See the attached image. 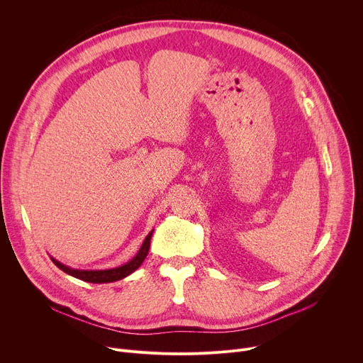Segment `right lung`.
<instances>
[{"label": "right lung", "instance_id": "right-lung-1", "mask_svg": "<svg viewBox=\"0 0 363 363\" xmlns=\"http://www.w3.org/2000/svg\"><path fill=\"white\" fill-rule=\"evenodd\" d=\"M152 233H153V230L146 235L142 247L139 248L138 254L132 258V260H129L126 264H123L121 267H115V269H109V270H77V269H72V267H67V266L62 264L60 262H57L56 258H53V257H51V262H53L65 273H67V274H70V276H73V277H76L79 280H83V281H89V283H112V281H118V280H122V279L128 277L136 269L140 267V264L143 263V260H145L147 252H149Z\"/></svg>", "mask_w": 363, "mask_h": 363}]
</instances>
